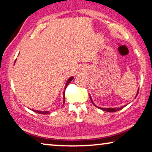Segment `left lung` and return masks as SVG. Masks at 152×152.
<instances>
[{
    "label": "left lung",
    "instance_id": "1",
    "mask_svg": "<svg viewBox=\"0 0 152 152\" xmlns=\"http://www.w3.org/2000/svg\"><path fill=\"white\" fill-rule=\"evenodd\" d=\"M138 94H139V90H138L137 94V96H136V97L137 96ZM90 98H91V102H92L93 104H94V106H96V105L94 104V103L93 102L92 99H91V96H90ZM96 107H98V106H96ZM124 107H125V106H121V108H100V107H98V108H100V109L103 110H104V111H107V112H116V111H118V110H121V108H123Z\"/></svg>",
    "mask_w": 152,
    "mask_h": 152
}]
</instances>
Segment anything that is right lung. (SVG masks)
Wrapping results in <instances>:
<instances>
[{
	"label": "right lung",
	"mask_w": 152,
	"mask_h": 152,
	"mask_svg": "<svg viewBox=\"0 0 152 152\" xmlns=\"http://www.w3.org/2000/svg\"><path fill=\"white\" fill-rule=\"evenodd\" d=\"M73 78H74V77H70L68 80H67V83H66V85H65V88L67 87V86L69 85V83L71 82L72 80H73ZM64 103H65V91H64V96H63V104H64ZM33 110L34 112H35L37 113H39V114L47 115V114H48V113H49V111H40V110Z\"/></svg>",
	"instance_id": "1"
}]
</instances>
